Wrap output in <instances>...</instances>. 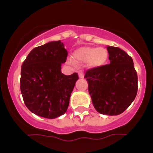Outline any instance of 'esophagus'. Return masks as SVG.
Instances as JSON below:
<instances>
[{"mask_svg": "<svg viewBox=\"0 0 153 153\" xmlns=\"http://www.w3.org/2000/svg\"><path fill=\"white\" fill-rule=\"evenodd\" d=\"M78 75H79V78H82L84 77L83 73H79Z\"/></svg>", "mask_w": 153, "mask_h": 153, "instance_id": "1", "label": "esophagus"}]
</instances>
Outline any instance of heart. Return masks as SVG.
I'll list each match as a JSON object with an SVG mask.
<instances>
[{"label":"heart","mask_w":153,"mask_h":153,"mask_svg":"<svg viewBox=\"0 0 153 153\" xmlns=\"http://www.w3.org/2000/svg\"><path fill=\"white\" fill-rule=\"evenodd\" d=\"M108 56L107 50L101 47H81L73 53V58L76 62H87L89 68H97L103 65L106 62Z\"/></svg>","instance_id":"obj_1"}]
</instances>
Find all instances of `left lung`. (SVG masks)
<instances>
[{"label":"left lung","mask_w":153,"mask_h":153,"mask_svg":"<svg viewBox=\"0 0 153 153\" xmlns=\"http://www.w3.org/2000/svg\"><path fill=\"white\" fill-rule=\"evenodd\" d=\"M108 65L85 72L94 108L102 114L119 115L133 102L137 93V74L132 58L119 47H107Z\"/></svg>","instance_id":"left-lung-1"}]
</instances>
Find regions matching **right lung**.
<instances>
[{"mask_svg":"<svg viewBox=\"0 0 153 153\" xmlns=\"http://www.w3.org/2000/svg\"><path fill=\"white\" fill-rule=\"evenodd\" d=\"M60 41L35 47L23 62L20 88L24 103L34 114L54 119L64 114L78 73L65 75L61 72L68 52Z\"/></svg>","mask_w":153,"mask_h":153,"instance_id":"right-lung-1","label":"right lung"}]
</instances>
